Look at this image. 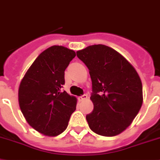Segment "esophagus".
<instances>
[{
  "instance_id": "34e87169",
  "label": "esophagus",
  "mask_w": 160,
  "mask_h": 160,
  "mask_svg": "<svg viewBox=\"0 0 160 160\" xmlns=\"http://www.w3.org/2000/svg\"><path fill=\"white\" fill-rule=\"evenodd\" d=\"M78 99H79V101H85V100H87V99H88V95H86V94L82 95V96H79Z\"/></svg>"
}]
</instances>
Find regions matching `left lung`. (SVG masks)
Segmentation results:
<instances>
[{"label":"left lung","mask_w":160,"mask_h":160,"mask_svg":"<svg viewBox=\"0 0 160 160\" xmlns=\"http://www.w3.org/2000/svg\"><path fill=\"white\" fill-rule=\"evenodd\" d=\"M89 69L94 109L86 116L89 128L104 137L118 135L132 123L143 102L142 83L132 64L105 45L77 51Z\"/></svg>","instance_id":"left-lung-1"}]
</instances>
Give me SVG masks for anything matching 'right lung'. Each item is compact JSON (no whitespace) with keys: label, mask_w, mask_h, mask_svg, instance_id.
<instances>
[{"label":"right lung","mask_w":160,"mask_h":160,"mask_svg":"<svg viewBox=\"0 0 160 160\" xmlns=\"http://www.w3.org/2000/svg\"><path fill=\"white\" fill-rule=\"evenodd\" d=\"M75 56L74 51L62 46L49 47L34 60L20 82L21 111L28 123L45 136L63 132L76 109V97L62 92L64 71Z\"/></svg>","instance_id":"add662e5"}]
</instances>
